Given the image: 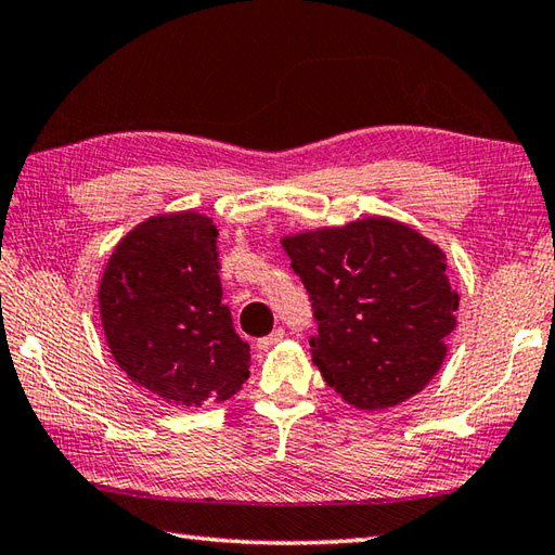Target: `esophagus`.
I'll use <instances>...</instances> for the list:
<instances>
[{
    "label": "esophagus",
    "mask_w": 555,
    "mask_h": 555,
    "mask_svg": "<svg viewBox=\"0 0 555 555\" xmlns=\"http://www.w3.org/2000/svg\"><path fill=\"white\" fill-rule=\"evenodd\" d=\"M282 339H285V330H282V327H275L273 332H270V335H266V337L258 339V341H256V347L261 349V351H268L270 347H275V344H278V341H282Z\"/></svg>",
    "instance_id": "1"
}]
</instances>
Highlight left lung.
<instances>
[{
  "label": "left lung",
  "mask_w": 555,
  "mask_h": 555,
  "mask_svg": "<svg viewBox=\"0 0 555 555\" xmlns=\"http://www.w3.org/2000/svg\"><path fill=\"white\" fill-rule=\"evenodd\" d=\"M282 246L311 297L313 363L344 401L389 409L435 377L459 311L439 246L377 216Z\"/></svg>",
  "instance_id": "obj_1"
}]
</instances>
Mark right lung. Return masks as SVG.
<instances>
[{"label": "right lung", "instance_id": "obj_1", "mask_svg": "<svg viewBox=\"0 0 555 555\" xmlns=\"http://www.w3.org/2000/svg\"><path fill=\"white\" fill-rule=\"evenodd\" d=\"M218 230L194 211L156 216L111 254L102 325L120 371L170 405L225 401L249 377V344L220 287Z\"/></svg>", "mask_w": 555, "mask_h": 555}]
</instances>
